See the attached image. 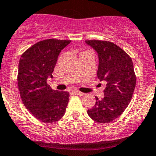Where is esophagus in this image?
<instances>
[{
  "mask_svg": "<svg viewBox=\"0 0 156 156\" xmlns=\"http://www.w3.org/2000/svg\"><path fill=\"white\" fill-rule=\"evenodd\" d=\"M72 93L74 94V95H80V96H82V95H83V94H84V93H83V92H79V91H76V90L72 91Z\"/></svg>",
  "mask_w": 156,
  "mask_h": 156,
  "instance_id": "1",
  "label": "esophagus"
}]
</instances>
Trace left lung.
<instances>
[{"mask_svg":"<svg viewBox=\"0 0 156 156\" xmlns=\"http://www.w3.org/2000/svg\"><path fill=\"white\" fill-rule=\"evenodd\" d=\"M85 41L98 54L97 76L106 85L105 96L101 99L95 96V105L87 113L96 122L109 123L124 112L132 98L136 81L132 59L111 41Z\"/></svg>","mask_w":156,"mask_h":156,"instance_id":"obj_1","label":"left lung"}]
</instances>
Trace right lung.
I'll return each mask as SVG.
<instances>
[{
	"instance_id": "obj_1",
	"label": "right lung",
	"mask_w": 156,
	"mask_h": 156,
	"mask_svg": "<svg viewBox=\"0 0 156 156\" xmlns=\"http://www.w3.org/2000/svg\"><path fill=\"white\" fill-rule=\"evenodd\" d=\"M70 41L55 38L38 41L20 60L17 83L23 103L41 122H56L65 114L70 94L52 89L47 80L52 78L58 55Z\"/></svg>"
}]
</instances>
